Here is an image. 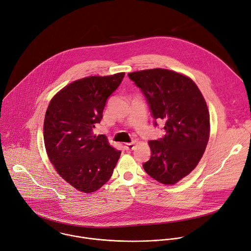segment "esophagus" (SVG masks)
<instances>
[{
    "label": "esophagus",
    "mask_w": 251,
    "mask_h": 251,
    "mask_svg": "<svg viewBox=\"0 0 251 251\" xmlns=\"http://www.w3.org/2000/svg\"><path fill=\"white\" fill-rule=\"evenodd\" d=\"M135 146H136L135 142L128 143V144H126V145H125V150H126V151H132V150H134Z\"/></svg>",
    "instance_id": "esophagus-1"
}]
</instances>
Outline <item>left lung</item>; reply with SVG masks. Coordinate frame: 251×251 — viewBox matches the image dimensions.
I'll return each mask as SVG.
<instances>
[{
    "label": "left lung",
    "mask_w": 251,
    "mask_h": 251,
    "mask_svg": "<svg viewBox=\"0 0 251 251\" xmlns=\"http://www.w3.org/2000/svg\"><path fill=\"white\" fill-rule=\"evenodd\" d=\"M144 94L156 120L165 121L166 134L149 141L151 158L143 164L156 181L174 185L189 175L201 159L209 138V113L202 94L189 77L154 68L128 74Z\"/></svg>",
    "instance_id": "1"
}]
</instances>
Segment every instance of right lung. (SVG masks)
I'll return each instance as SVG.
<instances>
[{"label": "right lung", "instance_id": "add662e5", "mask_svg": "<svg viewBox=\"0 0 251 251\" xmlns=\"http://www.w3.org/2000/svg\"><path fill=\"white\" fill-rule=\"evenodd\" d=\"M125 74L89 76L62 88L48 107L45 146L60 176L83 193H93L109 181L121 152L105 135H94L107 99Z\"/></svg>", "mask_w": 251, "mask_h": 251}]
</instances>
